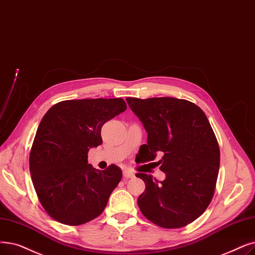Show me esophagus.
<instances>
[{
  "label": "esophagus",
  "instance_id": "obj_1",
  "mask_svg": "<svg viewBox=\"0 0 255 255\" xmlns=\"http://www.w3.org/2000/svg\"><path fill=\"white\" fill-rule=\"evenodd\" d=\"M124 177L125 178H133L134 177V173L131 172V171H124Z\"/></svg>",
  "mask_w": 255,
  "mask_h": 255
}]
</instances>
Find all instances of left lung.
Masks as SVG:
<instances>
[{
	"instance_id": "8db88e82",
	"label": "left lung",
	"mask_w": 255,
	"mask_h": 255,
	"mask_svg": "<svg viewBox=\"0 0 255 255\" xmlns=\"http://www.w3.org/2000/svg\"><path fill=\"white\" fill-rule=\"evenodd\" d=\"M127 103L145 127L147 145L139 162L152 161L165 174L158 181L137 173L146 189L138 197L141 214L155 225L180 228L200 217L214 197L220 167L217 137L203 110L196 104L170 97L127 98Z\"/></svg>"
}]
</instances>
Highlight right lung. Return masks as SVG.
<instances>
[{"instance_id":"right-lung-1","label":"right lung","mask_w":255,"mask_h":255,"mask_svg":"<svg viewBox=\"0 0 255 255\" xmlns=\"http://www.w3.org/2000/svg\"><path fill=\"white\" fill-rule=\"evenodd\" d=\"M126 108L120 98L82 99L61 101L43 116L29 164L38 200L52 219L76 226L103 213L122 170L116 164L96 170L87 153L102 143V126Z\"/></svg>"}]
</instances>
